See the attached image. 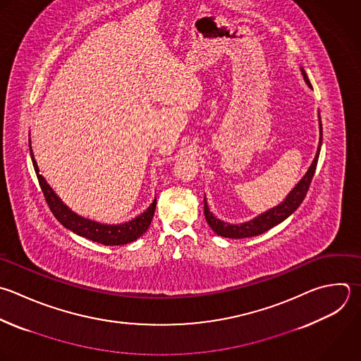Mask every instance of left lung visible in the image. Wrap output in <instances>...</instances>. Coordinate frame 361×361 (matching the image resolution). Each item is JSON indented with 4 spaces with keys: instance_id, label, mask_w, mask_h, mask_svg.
I'll return each mask as SVG.
<instances>
[{
    "instance_id": "1",
    "label": "left lung",
    "mask_w": 361,
    "mask_h": 361,
    "mask_svg": "<svg viewBox=\"0 0 361 361\" xmlns=\"http://www.w3.org/2000/svg\"><path fill=\"white\" fill-rule=\"evenodd\" d=\"M300 72L303 75V79L306 82V85L312 89V85L306 76V72L300 68ZM319 128H320V138H319V145H317V151L314 155V159L312 161L307 172L305 173V176L296 183V186L288 193V196L283 199V202H281L279 204H276L275 207L258 214L257 217H254L252 220H248L245 223L241 224H230V223H224L223 220L217 219L213 216V213L209 210L206 197H204V217L207 224L212 227V230L221 237L226 238H245V237H252V235H259L265 231H268L271 227L282 223L286 217H289L303 202L309 185L312 182V178L314 175V169L317 165V159H319V154H320V147H322V123H320V114H319Z\"/></svg>"
}]
</instances>
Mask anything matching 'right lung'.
<instances>
[{
    "label": "right lung",
    "instance_id": "obj_1",
    "mask_svg": "<svg viewBox=\"0 0 361 361\" xmlns=\"http://www.w3.org/2000/svg\"><path fill=\"white\" fill-rule=\"evenodd\" d=\"M30 151H31L32 165H34L37 178L39 180L41 189L44 192V196L48 202V206L52 210L54 216L58 219V221H61L68 230L76 233L80 237L89 238L92 241H96V243H100L104 245L128 244V243L140 238L148 230V227L152 221L154 213H155L157 197L154 199V202L149 204V207L144 213H141L135 219L121 223V224H103V223H99V221H94L90 219H85V217L79 216L78 213L72 212L62 202V199L54 192V189L49 186V183L45 180V178L39 173L38 164L32 154L31 140H30Z\"/></svg>",
    "mask_w": 361,
    "mask_h": 361
}]
</instances>
